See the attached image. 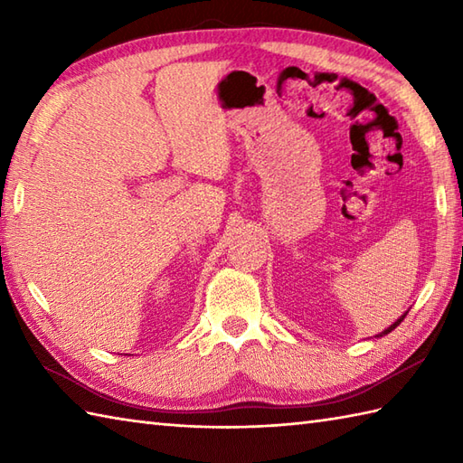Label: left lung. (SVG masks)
Wrapping results in <instances>:
<instances>
[{"label":"left lung","mask_w":463,"mask_h":463,"mask_svg":"<svg viewBox=\"0 0 463 463\" xmlns=\"http://www.w3.org/2000/svg\"><path fill=\"white\" fill-rule=\"evenodd\" d=\"M406 314H408V312H406ZM406 314H404V317H400V318H398V320H396L394 324H392V326H390V328H386V330H383V332H380V334H378V336H383V334H390L392 330H394V328L398 326V324H400L402 320H404V318H406Z\"/></svg>","instance_id":"8db88e82"}]
</instances>
